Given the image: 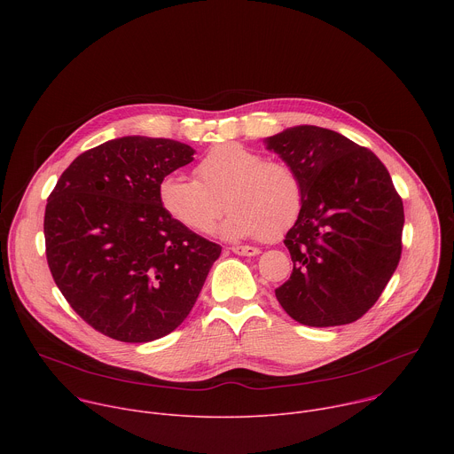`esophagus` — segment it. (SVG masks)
I'll list each match as a JSON object with an SVG mask.
<instances>
[{"label":"esophagus","instance_id":"obj_1","mask_svg":"<svg viewBox=\"0 0 454 454\" xmlns=\"http://www.w3.org/2000/svg\"><path fill=\"white\" fill-rule=\"evenodd\" d=\"M231 251L235 254H240V256H256L258 253H261V249L254 247V246H233Z\"/></svg>","mask_w":454,"mask_h":454}]
</instances>
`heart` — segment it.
I'll list each match as a JSON object with an SVG mask.
<instances>
[{
	"label": "heart",
	"mask_w": 454,
	"mask_h": 454,
	"mask_svg": "<svg viewBox=\"0 0 454 454\" xmlns=\"http://www.w3.org/2000/svg\"><path fill=\"white\" fill-rule=\"evenodd\" d=\"M196 177L167 174L158 184L161 208L190 231L210 233L224 212V200L231 212L221 235L230 240L278 237L300 215L303 196L294 170L242 145L223 144L208 151Z\"/></svg>",
	"instance_id": "obj_1"
}]
</instances>
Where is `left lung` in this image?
Wrapping results in <instances>:
<instances>
[{
	"instance_id": "obj_1",
	"label": "left lung",
	"mask_w": 454,
	"mask_h": 454,
	"mask_svg": "<svg viewBox=\"0 0 454 454\" xmlns=\"http://www.w3.org/2000/svg\"><path fill=\"white\" fill-rule=\"evenodd\" d=\"M301 184V210L284 244L291 278L275 294L301 325L359 319L397 270L404 208L380 160L343 135L294 125L264 140Z\"/></svg>"
}]
</instances>
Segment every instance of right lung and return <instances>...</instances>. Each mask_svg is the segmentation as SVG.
Here are the masks:
<instances>
[{
	"label": "right lung",
	"instance_id": "add662e5",
	"mask_svg": "<svg viewBox=\"0 0 454 454\" xmlns=\"http://www.w3.org/2000/svg\"><path fill=\"white\" fill-rule=\"evenodd\" d=\"M190 145L121 137L62 172L44 212L46 258L72 309L123 343L177 329L221 246L177 224L160 205L161 177L193 161Z\"/></svg>",
	"mask_w": 454,
	"mask_h": 454
}]
</instances>
